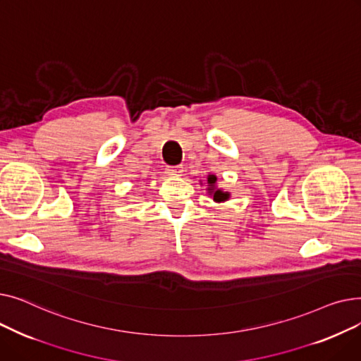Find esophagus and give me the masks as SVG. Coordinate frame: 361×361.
I'll return each instance as SVG.
<instances>
[{
  "label": "esophagus",
  "instance_id": "esophagus-1",
  "mask_svg": "<svg viewBox=\"0 0 361 361\" xmlns=\"http://www.w3.org/2000/svg\"><path fill=\"white\" fill-rule=\"evenodd\" d=\"M165 171H166L168 176L178 177V176H181V173H183V165H168Z\"/></svg>",
  "mask_w": 361,
  "mask_h": 361
}]
</instances>
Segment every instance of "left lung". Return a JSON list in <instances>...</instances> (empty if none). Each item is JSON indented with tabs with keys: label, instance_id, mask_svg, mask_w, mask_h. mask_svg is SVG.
I'll return each instance as SVG.
<instances>
[{
	"label": "left lung",
	"instance_id": "left-lung-1",
	"mask_svg": "<svg viewBox=\"0 0 361 361\" xmlns=\"http://www.w3.org/2000/svg\"><path fill=\"white\" fill-rule=\"evenodd\" d=\"M215 183H216V177L215 176H209V178H207V184H209V193L214 195V200L216 202H224L230 197L228 193H224L221 190H215Z\"/></svg>",
	"mask_w": 361,
	"mask_h": 361
}]
</instances>
